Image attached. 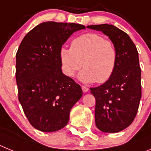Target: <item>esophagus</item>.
Returning <instances> with one entry per match:
<instances>
[{
	"instance_id": "1",
	"label": "esophagus",
	"mask_w": 151,
	"mask_h": 151,
	"mask_svg": "<svg viewBox=\"0 0 151 151\" xmlns=\"http://www.w3.org/2000/svg\"><path fill=\"white\" fill-rule=\"evenodd\" d=\"M81 88H82V91H83V93H86V92H87L88 91V87H87L86 86H81Z\"/></svg>"
}]
</instances>
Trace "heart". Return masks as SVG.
<instances>
[{"mask_svg":"<svg viewBox=\"0 0 151 151\" xmlns=\"http://www.w3.org/2000/svg\"><path fill=\"white\" fill-rule=\"evenodd\" d=\"M62 69L73 77L83 66L79 79L84 83H102L107 81L116 68L117 52L112 41L102 35L88 33L73 39L70 48L60 49Z\"/></svg>","mask_w":151,"mask_h":151,"instance_id":"1","label":"heart"}]
</instances>
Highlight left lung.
Returning <instances> with one entry per match:
<instances>
[{"label":"left lung","mask_w":151,"mask_h":151,"mask_svg":"<svg viewBox=\"0 0 151 151\" xmlns=\"http://www.w3.org/2000/svg\"><path fill=\"white\" fill-rule=\"evenodd\" d=\"M114 43L117 62L111 78L97 87H91L96 99L95 124L102 132L117 133L131 124L141 98L140 67L135 44L127 34L107 24L89 25Z\"/></svg>","instance_id":"left-lung-1"}]
</instances>
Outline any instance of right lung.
Listing matches in <instances>:
<instances>
[{"label":"right lung","instance_id":"1","mask_svg":"<svg viewBox=\"0 0 151 151\" xmlns=\"http://www.w3.org/2000/svg\"><path fill=\"white\" fill-rule=\"evenodd\" d=\"M74 23H41L26 35L16 54L18 100L29 122L43 132L68 124L70 111L82 97L81 87L62 73L60 49L75 31Z\"/></svg>","mask_w":151,"mask_h":151}]
</instances>
